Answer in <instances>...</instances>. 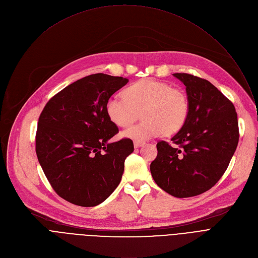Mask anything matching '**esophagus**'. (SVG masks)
Returning a JSON list of instances; mask_svg holds the SVG:
<instances>
[{
	"label": "esophagus",
	"instance_id": "obj_1",
	"mask_svg": "<svg viewBox=\"0 0 258 258\" xmlns=\"http://www.w3.org/2000/svg\"><path fill=\"white\" fill-rule=\"evenodd\" d=\"M143 145H144V143H143V142H140V141H135V142H134L135 148H140V147H142Z\"/></svg>",
	"mask_w": 258,
	"mask_h": 258
}]
</instances>
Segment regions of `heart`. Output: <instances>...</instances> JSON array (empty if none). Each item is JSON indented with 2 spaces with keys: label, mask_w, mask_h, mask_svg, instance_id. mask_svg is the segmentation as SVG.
I'll return each instance as SVG.
<instances>
[{
  "label": "heart",
  "mask_w": 258,
  "mask_h": 258,
  "mask_svg": "<svg viewBox=\"0 0 258 258\" xmlns=\"http://www.w3.org/2000/svg\"><path fill=\"white\" fill-rule=\"evenodd\" d=\"M189 101L182 91L152 79L141 80L124 90V96L113 95L106 102V113L114 124L126 127L137 118L138 111L145 121L133 125L122 136L146 141L179 131L189 115Z\"/></svg>",
  "instance_id": "heart-1"
}]
</instances>
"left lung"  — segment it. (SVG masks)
<instances>
[{
	"instance_id": "1",
	"label": "left lung",
	"mask_w": 258,
	"mask_h": 258,
	"mask_svg": "<svg viewBox=\"0 0 258 258\" xmlns=\"http://www.w3.org/2000/svg\"><path fill=\"white\" fill-rule=\"evenodd\" d=\"M186 86L189 115L171 138L157 143V157L150 165L157 185L176 198L200 195L211 189L227 170L239 142L233 103L208 81L172 75Z\"/></svg>"
}]
</instances>
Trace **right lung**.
<instances>
[{"label":"right lung","instance_id":"right-lung-1","mask_svg":"<svg viewBox=\"0 0 258 258\" xmlns=\"http://www.w3.org/2000/svg\"><path fill=\"white\" fill-rule=\"evenodd\" d=\"M127 83L103 73L86 77L55 95L40 115L36 156L52 188L72 204L99 205L119 185L134 143L109 142L118 127L105 106Z\"/></svg>","mask_w":258,"mask_h":258}]
</instances>
